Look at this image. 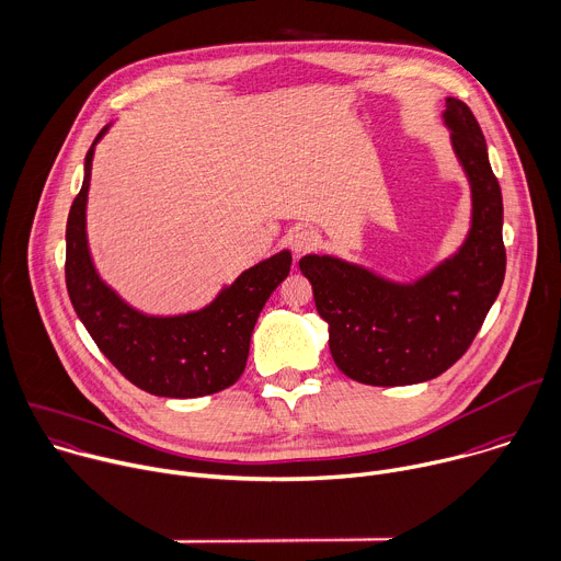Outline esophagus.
Listing matches in <instances>:
<instances>
[{
	"label": "esophagus",
	"instance_id": "34e87169",
	"mask_svg": "<svg viewBox=\"0 0 561 561\" xmlns=\"http://www.w3.org/2000/svg\"><path fill=\"white\" fill-rule=\"evenodd\" d=\"M318 243H320V237L313 230H298L289 237V248L296 256L313 252L318 248Z\"/></svg>",
	"mask_w": 561,
	"mask_h": 561
}]
</instances>
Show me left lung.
Segmentation results:
<instances>
[{
	"label": "left lung",
	"mask_w": 561,
	"mask_h": 561,
	"mask_svg": "<svg viewBox=\"0 0 561 561\" xmlns=\"http://www.w3.org/2000/svg\"><path fill=\"white\" fill-rule=\"evenodd\" d=\"M442 119L471 185V230L458 252L413 283L327 254L298 263L329 324L333 363L363 385H417L444 374L471 347L504 283L502 190L484 135L460 99L446 96Z\"/></svg>",
	"instance_id": "left-lung-1"
}]
</instances>
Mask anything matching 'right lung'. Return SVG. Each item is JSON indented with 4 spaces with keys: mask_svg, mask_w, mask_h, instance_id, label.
Masks as SVG:
<instances>
[{
    "mask_svg": "<svg viewBox=\"0 0 561 561\" xmlns=\"http://www.w3.org/2000/svg\"><path fill=\"white\" fill-rule=\"evenodd\" d=\"M66 226V287L101 354L133 385L161 398H201L232 387L245 371L252 331L272 291L287 278L289 250L245 270L203 309L148 316L130 307L94 270L85 237V203L94 146Z\"/></svg>",
    "mask_w": 561,
    "mask_h": 561,
    "instance_id": "add662e5",
    "label": "right lung"
}]
</instances>
